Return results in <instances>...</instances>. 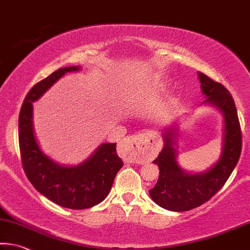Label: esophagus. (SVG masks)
I'll return each mask as SVG.
<instances>
[{"mask_svg":"<svg viewBox=\"0 0 250 250\" xmlns=\"http://www.w3.org/2000/svg\"><path fill=\"white\" fill-rule=\"evenodd\" d=\"M122 148L131 151L134 156L140 158V159H150L154 153L157 152V148L148 140V138L142 136H132L126 137L122 142Z\"/></svg>","mask_w":250,"mask_h":250,"instance_id":"obj_1","label":"esophagus"}]
</instances>
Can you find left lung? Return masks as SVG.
<instances>
[{"instance_id":"obj_1","label":"left lung","mask_w":250,"mask_h":250,"mask_svg":"<svg viewBox=\"0 0 250 250\" xmlns=\"http://www.w3.org/2000/svg\"><path fill=\"white\" fill-rule=\"evenodd\" d=\"M201 91L210 104L223 111L225 117L224 150L219 161L207 172L190 175L182 171L176 160L171 131L165 134V146L153 164L159 167V179L149 190L150 197L160 207L172 211H187L210 199L228 180L239 160L243 136L236 104L221 83L199 72Z\"/></svg>"}]
</instances>
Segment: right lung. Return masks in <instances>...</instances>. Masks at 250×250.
Returning <instances> with one entry per match:
<instances>
[{"instance_id": "right-lung-1", "label": "right lung", "mask_w": 250, "mask_h": 250, "mask_svg": "<svg viewBox=\"0 0 250 250\" xmlns=\"http://www.w3.org/2000/svg\"><path fill=\"white\" fill-rule=\"evenodd\" d=\"M79 66L61 68L34 84L23 101L19 116V145L22 167L40 193L54 204L70 209L91 208L108 196L124 162L117 154V144L100 146L90 159L77 167H61L41 151L32 125V102L66 72Z\"/></svg>"}]
</instances>
